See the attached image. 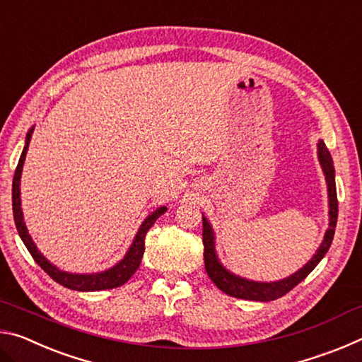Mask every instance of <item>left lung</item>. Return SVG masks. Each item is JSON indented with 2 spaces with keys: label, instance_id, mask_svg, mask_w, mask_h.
Instances as JSON below:
<instances>
[{
  "label": "left lung",
  "instance_id": "obj_1",
  "mask_svg": "<svg viewBox=\"0 0 362 362\" xmlns=\"http://www.w3.org/2000/svg\"><path fill=\"white\" fill-rule=\"evenodd\" d=\"M317 156H320L321 166L326 175L327 182V192H329V230L326 231L324 241L317 249L313 259H311L303 268H300L297 273L292 276L276 281V283H255V281H249L230 273L225 269L216 255V249H214V233L212 226L207 222L206 217H203V244H204V265L207 276L216 284L220 291L225 292L226 296L244 298V300H255V302H272L279 297L286 296L287 292L292 291L298 283L308 276L313 272L317 263L322 260V257L327 254V250L332 244L337 217H339V201H337V188H335V170L332 156L327 150L324 142L317 144Z\"/></svg>",
  "mask_w": 362,
  "mask_h": 362
}]
</instances>
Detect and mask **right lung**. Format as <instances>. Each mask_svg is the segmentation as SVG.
Instances as JSON below:
<instances>
[{
    "label": "right lung",
    "instance_id": "obj_1",
    "mask_svg": "<svg viewBox=\"0 0 362 362\" xmlns=\"http://www.w3.org/2000/svg\"><path fill=\"white\" fill-rule=\"evenodd\" d=\"M32 132L33 129H30V132L27 134L25 146H23L19 164H17L16 173H14V180H12V212H14V222L17 226V231H19V236L22 238L23 244H25L28 249V252L32 254L35 262L38 263V265L45 269V272L54 281H56V283L62 284L64 287H69L71 291H81V292L103 291V289H113V287H119L124 283H127L132 274L137 272L140 262H142V257L145 252L146 233H148L151 226L155 225L158 217H161L163 214L168 211V207H159V209L153 212L151 216L145 218V222L139 228L136 240H134L131 249L127 250L126 257L119 263H116L113 268H110L103 273H95V274H73V273L60 272L59 268L54 267L52 263H49L45 257L41 255L40 250L36 249L35 243L28 235L27 226L23 223V216L21 209V175H22L23 161H25V156H27L30 139H32Z\"/></svg>",
    "mask_w": 362,
    "mask_h": 362
}]
</instances>
